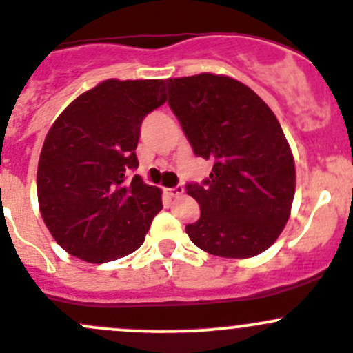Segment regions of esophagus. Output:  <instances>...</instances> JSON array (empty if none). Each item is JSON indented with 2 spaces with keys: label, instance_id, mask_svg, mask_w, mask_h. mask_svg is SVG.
Instances as JSON below:
<instances>
[{
  "label": "esophagus",
  "instance_id": "34e87169",
  "mask_svg": "<svg viewBox=\"0 0 353 353\" xmlns=\"http://www.w3.org/2000/svg\"><path fill=\"white\" fill-rule=\"evenodd\" d=\"M166 194L172 195V197H178V195L183 194V187H181V185H176V187L166 188Z\"/></svg>",
  "mask_w": 353,
  "mask_h": 353
}]
</instances>
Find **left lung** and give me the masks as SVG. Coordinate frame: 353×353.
<instances>
[{
	"label": "left lung",
	"instance_id": "1",
	"mask_svg": "<svg viewBox=\"0 0 353 353\" xmlns=\"http://www.w3.org/2000/svg\"><path fill=\"white\" fill-rule=\"evenodd\" d=\"M166 85L194 154L212 161L209 178L187 185L201 218L185 232L212 256L264 252L283 232L295 195V161L280 121L232 77L199 73L168 79Z\"/></svg>",
	"mask_w": 353,
	"mask_h": 353
}]
</instances>
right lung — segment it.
Segmentation results:
<instances>
[{"label": "right lung", "instance_id": "right-lung-1", "mask_svg": "<svg viewBox=\"0 0 353 353\" xmlns=\"http://www.w3.org/2000/svg\"><path fill=\"white\" fill-rule=\"evenodd\" d=\"M165 80L97 83L63 110L37 166V199L53 239L92 264L135 252L163 209L161 190L128 170L145 114L166 103Z\"/></svg>", "mask_w": 353, "mask_h": 353}]
</instances>
